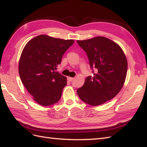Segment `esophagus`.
Here are the masks:
<instances>
[{
    "label": "esophagus",
    "mask_w": 147,
    "mask_h": 147,
    "mask_svg": "<svg viewBox=\"0 0 147 147\" xmlns=\"http://www.w3.org/2000/svg\"><path fill=\"white\" fill-rule=\"evenodd\" d=\"M74 79V78H72V77H67V80L69 82H72Z\"/></svg>",
    "instance_id": "1"
}]
</instances>
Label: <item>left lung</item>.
<instances>
[{
	"label": "left lung",
	"mask_w": 147,
	"mask_h": 147,
	"mask_svg": "<svg viewBox=\"0 0 147 147\" xmlns=\"http://www.w3.org/2000/svg\"><path fill=\"white\" fill-rule=\"evenodd\" d=\"M77 43L86 52L93 74L86 78L77 94L89 105H101L113 99L123 88L127 74L126 57L117 43L104 37Z\"/></svg>",
	"instance_id": "8db88e82"
}]
</instances>
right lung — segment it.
I'll return each instance as SVG.
<instances>
[{"mask_svg":"<svg viewBox=\"0 0 147 147\" xmlns=\"http://www.w3.org/2000/svg\"><path fill=\"white\" fill-rule=\"evenodd\" d=\"M74 43L40 35L24 47L19 61V74L23 85L40 105L49 106L58 102L67 78L55 69L66 50Z\"/></svg>","mask_w":147,"mask_h":147,"instance_id":"right-lung-1","label":"right lung"}]
</instances>
